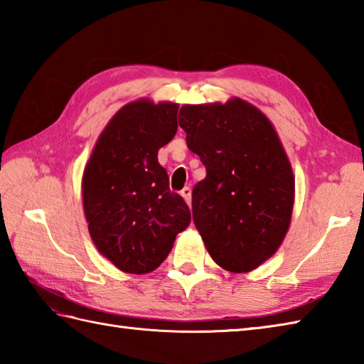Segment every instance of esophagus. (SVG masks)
I'll return each instance as SVG.
<instances>
[{"instance_id": "obj_1", "label": "esophagus", "mask_w": 364, "mask_h": 364, "mask_svg": "<svg viewBox=\"0 0 364 364\" xmlns=\"http://www.w3.org/2000/svg\"><path fill=\"white\" fill-rule=\"evenodd\" d=\"M181 197L186 200V203L188 205H191V188H184L183 191H181Z\"/></svg>"}]
</instances>
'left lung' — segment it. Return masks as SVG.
I'll use <instances>...</instances> for the list:
<instances>
[{
	"instance_id": "obj_1",
	"label": "left lung",
	"mask_w": 364,
	"mask_h": 364,
	"mask_svg": "<svg viewBox=\"0 0 364 364\" xmlns=\"http://www.w3.org/2000/svg\"><path fill=\"white\" fill-rule=\"evenodd\" d=\"M180 127L206 178L192 191V219L215 264L250 272L274 257L288 233L296 180L280 137L257 106L184 105Z\"/></svg>"
}]
</instances>
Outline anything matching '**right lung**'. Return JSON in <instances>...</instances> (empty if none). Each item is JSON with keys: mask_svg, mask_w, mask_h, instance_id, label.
Instances as JSON below:
<instances>
[{"mask_svg": "<svg viewBox=\"0 0 364 364\" xmlns=\"http://www.w3.org/2000/svg\"><path fill=\"white\" fill-rule=\"evenodd\" d=\"M178 105L149 98L115 112L84 167V215L97 250L127 274H149L167 258L191 211L170 192L158 151L178 129Z\"/></svg>", "mask_w": 364, "mask_h": 364, "instance_id": "right-lung-1", "label": "right lung"}]
</instances>
